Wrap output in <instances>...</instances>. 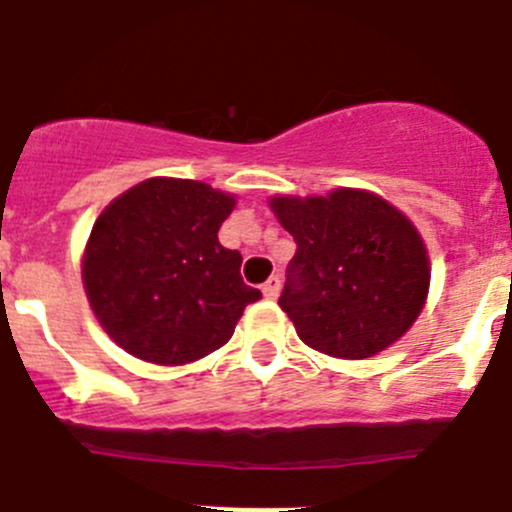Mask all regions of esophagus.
<instances>
[{
	"mask_svg": "<svg viewBox=\"0 0 512 512\" xmlns=\"http://www.w3.org/2000/svg\"><path fill=\"white\" fill-rule=\"evenodd\" d=\"M279 287H282V279H279V274H271V277L261 284V292H264V297L274 300V297L279 295Z\"/></svg>",
	"mask_w": 512,
	"mask_h": 512,
	"instance_id": "1",
	"label": "esophagus"
}]
</instances>
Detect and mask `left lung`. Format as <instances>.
I'll return each instance as SVG.
<instances>
[{
    "instance_id": "8db88e82",
    "label": "left lung",
    "mask_w": 512,
    "mask_h": 512,
    "mask_svg": "<svg viewBox=\"0 0 512 512\" xmlns=\"http://www.w3.org/2000/svg\"><path fill=\"white\" fill-rule=\"evenodd\" d=\"M297 243L279 307L297 336L336 359H366L402 338L431 284L423 238L400 210L361 189L274 197Z\"/></svg>"
}]
</instances>
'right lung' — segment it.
Returning a JSON list of instances; mask_svg holds the SVG:
<instances>
[{"instance_id":"right-lung-1","label":"right lung","mask_w":512,"mask_h":512,"mask_svg":"<svg viewBox=\"0 0 512 512\" xmlns=\"http://www.w3.org/2000/svg\"><path fill=\"white\" fill-rule=\"evenodd\" d=\"M235 200L192 179H146L104 207L81 279L112 341L161 366L189 364L230 341L261 297L241 277L243 256L217 230Z\"/></svg>"}]
</instances>
